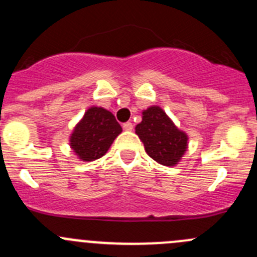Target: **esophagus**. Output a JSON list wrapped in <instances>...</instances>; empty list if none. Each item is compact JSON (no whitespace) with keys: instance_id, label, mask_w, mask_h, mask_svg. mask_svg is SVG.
<instances>
[{"instance_id":"esophagus-1","label":"esophagus","mask_w":257,"mask_h":257,"mask_svg":"<svg viewBox=\"0 0 257 257\" xmlns=\"http://www.w3.org/2000/svg\"><path fill=\"white\" fill-rule=\"evenodd\" d=\"M123 129L126 132H131L132 129H133V124H132L131 121H126V123L123 124Z\"/></svg>"}]
</instances>
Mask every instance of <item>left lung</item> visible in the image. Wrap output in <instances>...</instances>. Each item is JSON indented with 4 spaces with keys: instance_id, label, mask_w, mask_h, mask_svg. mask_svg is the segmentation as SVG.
<instances>
[{
    "instance_id": "8db88e82",
    "label": "left lung",
    "mask_w": 257,
    "mask_h": 257,
    "mask_svg": "<svg viewBox=\"0 0 257 257\" xmlns=\"http://www.w3.org/2000/svg\"><path fill=\"white\" fill-rule=\"evenodd\" d=\"M136 134L143 142L147 154L165 167H175L188 149L186 133L175 125L159 105H152L142 112Z\"/></svg>"
}]
</instances>
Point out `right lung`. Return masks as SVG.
<instances>
[{
    "mask_svg": "<svg viewBox=\"0 0 257 257\" xmlns=\"http://www.w3.org/2000/svg\"><path fill=\"white\" fill-rule=\"evenodd\" d=\"M121 133V126L109 110L102 107L88 108L69 137V145L82 162L102 158L114 139Z\"/></svg>",
    "mask_w": 257,
    "mask_h": 257,
    "instance_id": "1",
    "label": "right lung"
}]
</instances>
